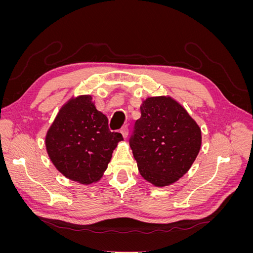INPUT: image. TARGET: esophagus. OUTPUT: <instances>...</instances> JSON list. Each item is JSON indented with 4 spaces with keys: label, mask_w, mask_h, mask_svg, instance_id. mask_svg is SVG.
I'll list each match as a JSON object with an SVG mask.
<instances>
[{
    "label": "esophagus",
    "mask_w": 253,
    "mask_h": 253,
    "mask_svg": "<svg viewBox=\"0 0 253 253\" xmlns=\"http://www.w3.org/2000/svg\"><path fill=\"white\" fill-rule=\"evenodd\" d=\"M120 133L122 134V136L125 137V138H126L127 135H128V127H127V126H122L121 129H120Z\"/></svg>",
    "instance_id": "obj_1"
}]
</instances>
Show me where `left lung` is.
I'll use <instances>...</instances> for the list:
<instances>
[{
    "instance_id": "1",
    "label": "left lung",
    "mask_w": 253,
    "mask_h": 253,
    "mask_svg": "<svg viewBox=\"0 0 253 253\" xmlns=\"http://www.w3.org/2000/svg\"><path fill=\"white\" fill-rule=\"evenodd\" d=\"M129 147L142 177L155 187L185 175L202 145V131L181 104L169 96L149 97L140 106Z\"/></svg>"
}]
</instances>
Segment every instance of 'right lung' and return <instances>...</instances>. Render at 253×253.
<instances>
[{
  "mask_svg": "<svg viewBox=\"0 0 253 253\" xmlns=\"http://www.w3.org/2000/svg\"><path fill=\"white\" fill-rule=\"evenodd\" d=\"M108 117L89 95L70 99L45 137L47 154L66 178L90 185L102 177L122 135L111 132Z\"/></svg>",
  "mask_w": 253,
  "mask_h": 253,
  "instance_id": "right-lung-1",
  "label": "right lung"
}]
</instances>
